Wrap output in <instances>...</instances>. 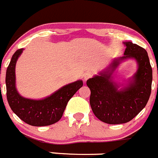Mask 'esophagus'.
I'll use <instances>...</instances> for the list:
<instances>
[{"instance_id":"1","label":"esophagus","mask_w":158,"mask_h":158,"mask_svg":"<svg viewBox=\"0 0 158 158\" xmlns=\"http://www.w3.org/2000/svg\"><path fill=\"white\" fill-rule=\"evenodd\" d=\"M93 75H94V74H93L92 72H91V71H88V72H87V73H85V75H84V78H85V81H87L88 79H89V78L92 77Z\"/></svg>"}]
</instances>
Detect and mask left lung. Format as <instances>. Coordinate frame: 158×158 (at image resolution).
<instances>
[{"label":"left lung","mask_w":158,"mask_h":158,"mask_svg":"<svg viewBox=\"0 0 158 158\" xmlns=\"http://www.w3.org/2000/svg\"><path fill=\"white\" fill-rule=\"evenodd\" d=\"M125 56L114 60L112 70L118 62L134 58L138 63L133 82L121 91L111 81L110 73H102L87 81L91 90L90 105L94 115L108 124H121L133 119L140 112L149 100L152 85V67L145 49L131 42L125 43Z\"/></svg>","instance_id":"1"}]
</instances>
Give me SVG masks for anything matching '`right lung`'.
Wrapping results in <instances>:
<instances>
[{
    "label": "right lung",
    "instance_id": "obj_1",
    "mask_svg": "<svg viewBox=\"0 0 158 158\" xmlns=\"http://www.w3.org/2000/svg\"><path fill=\"white\" fill-rule=\"evenodd\" d=\"M22 49L12 56L6 72L7 99L10 109L22 121L34 127L52 125L59 121L67 102L83 86L82 81L69 84L43 100H31L19 94L15 88V64Z\"/></svg>",
    "mask_w": 158,
    "mask_h": 158
}]
</instances>
